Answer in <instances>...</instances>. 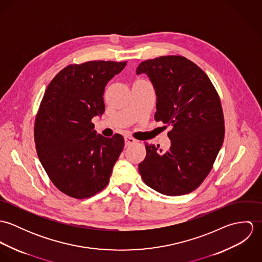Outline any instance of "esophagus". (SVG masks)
Here are the masks:
<instances>
[{
  "label": "esophagus",
  "mask_w": 262,
  "mask_h": 262,
  "mask_svg": "<svg viewBox=\"0 0 262 262\" xmlns=\"http://www.w3.org/2000/svg\"><path fill=\"white\" fill-rule=\"evenodd\" d=\"M136 142V140L132 137H129V136H126L125 137V146H130L132 144H134Z\"/></svg>",
  "instance_id": "34e87169"
}]
</instances>
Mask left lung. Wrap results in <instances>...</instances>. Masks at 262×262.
<instances>
[{"label": "left lung", "instance_id": "left-lung-1", "mask_svg": "<svg viewBox=\"0 0 262 262\" xmlns=\"http://www.w3.org/2000/svg\"><path fill=\"white\" fill-rule=\"evenodd\" d=\"M156 94L157 122L170 126L167 151L145 143L146 157L138 169L143 182L166 195L186 194L212 169L224 141L223 110L208 75L183 56H160L141 62Z\"/></svg>", "mask_w": 262, "mask_h": 262}]
</instances>
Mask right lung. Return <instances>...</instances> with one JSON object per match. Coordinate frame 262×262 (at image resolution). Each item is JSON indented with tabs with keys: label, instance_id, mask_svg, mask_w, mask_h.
Wrapping results in <instances>:
<instances>
[{
	"label": "right lung",
	"instance_id": "1",
	"mask_svg": "<svg viewBox=\"0 0 262 262\" xmlns=\"http://www.w3.org/2000/svg\"><path fill=\"white\" fill-rule=\"evenodd\" d=\"M126 64L104 60L71 64L44 93L34 126L38 157L53 185L70 196L90 198L110 181L124 138L97 135L92 119L103 115L105 86Z\"/></svg>",
	"mask_w": 262,
	"mask_h": 262
}]
</instances>
